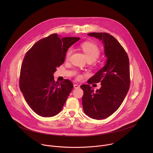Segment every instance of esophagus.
<instances>
[{"label":"esophagus","mask_w":153,"mask_h":153,"mask_svg":"<svg viewBox=\"0 0 153 153\" xmlns=\"http://www.w3.org/2000/svg\"><path fill=\"white\" fill-rule=\"evenodd\" d=\"M80 87V85L78 84H74V88H79Z\"/></svg>","instance_id":"34e87169"}]
</instances>
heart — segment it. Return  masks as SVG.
<instances>
[{"label": "heart", "mask_w": 153, "mask_h": 153, "mask_svg": "<svg viewBox=\"0 0 153 153\" xmlns=\"http://www.w3.org/2000/svg\"><path fill=\"white\" fill-rule=\"evenodd\" d=\"M81 48L84 52L87 60H90L92 62L94 61L100 55V50L99 47L91 42H84L81 45ZM73 53V48H70L66 53V59H68ZM81 76H77L78 79H80Z\"/></svg>", "instance_id": "heart-1"}]
</instances>
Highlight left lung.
<instances>
[{"label":"left lung","mask_w":153,"mask_h":153,"mask_svg":"<svg viewBox=\"0 0 153 153\" xmlns=\"http://www.w3.org/2000/svg\"><path fill=\"white\" fill-rule=\"evenodd\" d=\"M88 36L101 40L104 47L106 63L88 83L100 82L101 87L94 91L89 85H82V106L85 113L97 120L112 115L123 102L129 88V62L120 43L106 33H91Z\"/></svg>","instance_id":"obj_1"}]
</instances>
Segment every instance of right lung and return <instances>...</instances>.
I'll list each match as a JSON object with an SVG mask.
<instances>
[{"instance_id": "right-lung-1", "label": "right lung", "mask_w": 153, "mask_h": 153, "mask_svg": "<svg viewBox=\"0 0 153 153\" xmlns=\"http://www.w3.org/2000/svg\"><path fill=\"white\" fill-rule=\"evenodd\" d=\"M79 40L53 34L37 42L25 54L20 70V89L38 115L53 117L62 110L73 85L68 79L56 82L53 74L64 62L68 48Z\"/></svg>"}]
</instances>
